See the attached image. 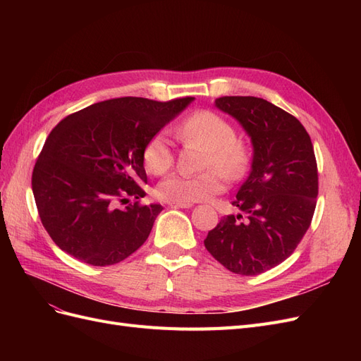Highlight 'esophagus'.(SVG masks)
I'll return each mask as SVG.
<instances>
[{
    "label": "esophagus",
    "instance_id": "34e87169",
    "mask_svg": "<svg viewBox=\"0 0 361 361\" xmlns=\"http://www.w3.org/2000/svg\"><path fill=\"white\" fill-rule=\"evenodd\" d=\"M171 207H183V209H187V207H191L192 203H170Z\"/></svg>",
    "mask_w": 361,
    "mask_h": 361
}]
</instances>
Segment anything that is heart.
<instances>
[{
  "label": "heart",
  "instance_id": "1",
  "mask_svg": "<svg viewBox=\"0 0 361 361\" xmlns=\"http://www.w3.org/2000/svg\"><path fill=\"white\" fill-rule=\"evenodd\" d=\"M178 135L185 143L204 149L199 174H173L158 187V197L169 203H194L209 199L224 190V173L228 180L241 179L250 166V150L236 138L233 125L209 110L195 111L183 118ZM143 162L149 173L166 174L174 162L170 140L161 130L152 135L143 149Z\"/></svg>",
  "mask_w": 361,
  "mask_h": 361
}]
</instances>
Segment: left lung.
Here are the masks:
<instances>
[{
	"label": "left lung",
	"mask_w": 361,
	"mask_h": 361,
	"mask_svg": "<svg viewBox=\"0 0 361 361\" xmlns=\"http://www.w3.org/2000/svg\"><path fill=\"white\" fill-rule=\"evenodd\" d=\"M215 105L244 126L253 162L233 206L204 247L235 274L257 276L286 260L310 227L318 195V166L310 135L297 117L262 97L223 96Z\"/></svg>",
	"instance_id": "obj_1"
}]
</instances>
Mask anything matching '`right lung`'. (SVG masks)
<instances>
[{"instance_id": "right-lung-1", "label": "right lung", "mask_w": 361, "mask_h": 361, "mask_svg": "<svg viewBox=\"0 0 361 361\" xmlns=\"http://www.w3.org/2000/svg\"><path fill=\"white\" fill-rule=\"evenodd\" d=\"M192 99L117 97L64 117L51 130L31 187L57 247L84 264L106 267L145 244L162 206L138 200L147 183L143 149ZM128 197L137 202L118 208Z\"/></svg>"}]
</instances>
